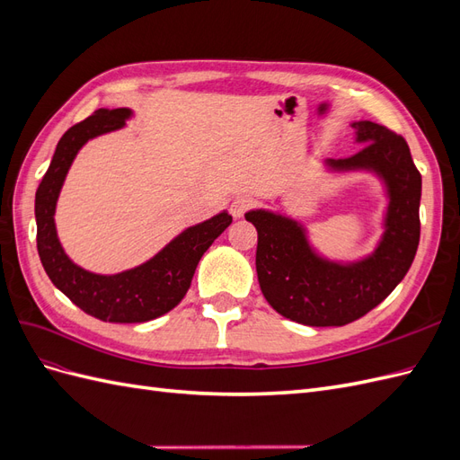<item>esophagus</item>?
<instances>
[{"instance_id":"34e87169","label":"esophagus","mask_w":460,"mask_h":460,"mask_svg":"<svg viewBox=\"0 0 460 460\" xmlns=\"http://www.w3.org/2000/svg\"><path fill=\"white\" fill-rule=\"evenodd\" d=\"M253 205V199L252 198H247V196H240V198H235L234 201H232V205H230V213H232V217L234 218H242L243 215H245V211L249 207Z\"/></svg>"}]
</instances>
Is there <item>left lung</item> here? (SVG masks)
Here are the masks:
<instances>
[{"label":"left lung","mask_w":460,"mask_h":460,"mask_svg":"<svg viewBox=\"0 0 460 460\" xmlns=\"http://www.w3.org/2000/svg\"><path fill=\"white\" fill-rule=\"evenodd\" d=\"M353 157L326 159L332 174L367 172L385 196L382 235L368 255L353 261L318 252L301 220L270 208H252L257 228V278L264 299L282 316L305 326H343L380 305L409 272L420 240L422 178L401 136L370 120H353Z\"/></svg>","instance_id":"1"}]
</instances>
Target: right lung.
<instances>
[{"label": "right lung", "mask_w": 460, "mask_h": 460, "mask_svg": "<svg viewBox=\"0 0 460 460\" xmlns=\"http://www.w3.org/2000/svg\"><path fill=\"white\" fill-rule=\"evenodd\" d=\"M132 117L134 111L127 107L97 109L92 117L68 128L55 147L34 203L38 255L53 286L84 313L119 324L147 323L172 311L190 289L203 253L232 225L228 211H220L184 228L146 262L117 274H97L73 262L55 228V208L68 169L90 140L124 128Z\"/></svg>", "instance_id": "1"}]
</instances>
